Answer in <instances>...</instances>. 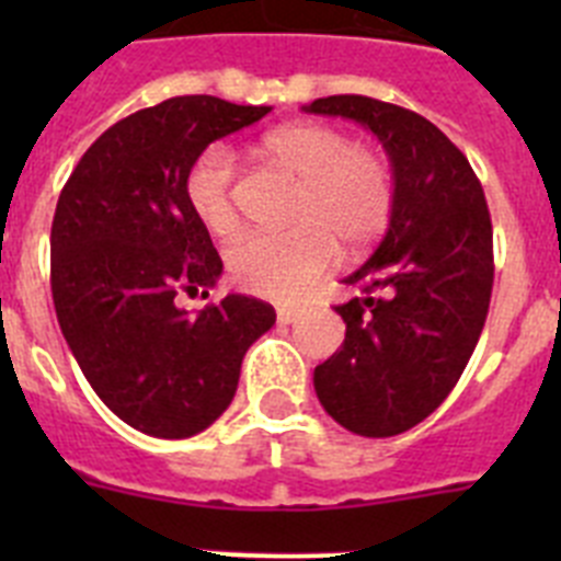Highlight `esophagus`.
I'll use <instances>...</instances> for the list:
<instances>
[{
	"instance_id": "1",
	"label": "esophagus",
	"mask_w": 561,
	"mask_h": 561,
	"mask_svg": "<svg viewBox=\"0 0 561 561\" xmlns=\"http://www.w3.org/2000/svg\"><path fill=\"white\" fill-rule=\"evenodd\" d=\"M304 317V309L300 306H277V323H295V320H300Z\"/></svg>"
}]
</instances>
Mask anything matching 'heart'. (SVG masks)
I'll use <instances>...</instances> for the list:
<instances>
[{"mask_svg": "<svg viewBox=\"0 0 561 561\" xmlns=\"http://www.w3.org/2000/svg\"><path fill=\"white\" fill-rule=\"evenodd\" d=\"M264 153L300 180L284 232H250L227 250L241 289L272 300H295L336 257V238L351 250L374 244L393 216V171L370 148L323 123H291L264 137ZM185 199L210 236L230 238L241 227L236 205V160L210 146L193 160Z\"/></svg>", "mask_w": 561, "mask_h": 561, "instance_id": "1", "label": "heart"}]
</instances>
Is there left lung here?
Here are the masks:
<instances>
[{"instance_id": "8db88e82", "label": "left lung", "mask_w": 561, "mask_h": 561, "mask_svg": "<svg viewBox=\"0 0 561 561\" xmlns=\"http://www.w3.org/2000/svg\"><path fill=\"white\" fill-rule=\"evenodd\" d=\"M304 108L362 123L393 168L388 232L345 277L362 297L336 306L345 340L314 368L317 399L336 424L390 438L447 399L478 345L494 284L492 219L469 160L427 117L365 95Z\"/></svg>"}]
</instances>
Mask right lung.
Returning a JSON list of instances; mask_svg holds the SVG:
<instances>
[{"mask_svg": "<svg viewBox=\"0 0 561 561\" xmlns=\"http://www.w3.org/2000/svg\"><path fill=\"white\" fill-rule=\"evenodd\" d=\"M270 106L182 95L128 114L83 153L58 196L49 284L83 376L128 427L191 438L230 408L241 359L275 309L227 295L199 314L182 291L213 289L221 257L185 199L193 160Z\"/></svg>", "mask_w": 561, "mask_h": 561, "instance_id": "obj_1", "label": "right lung"}]
</instances>
